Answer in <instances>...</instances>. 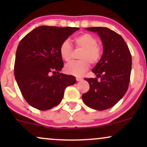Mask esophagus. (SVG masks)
I'll list each match as a JSON object with an SVG mask.
<instances>
[{
    "label": "esophagus",
    "instance_id": "obj_1",
    "mask_svg": "<svg viewBox=\"0 0 147 147\" xmlns=\"http://www.w3.org/2000/svg\"><path fill=\"white\" fill-rule=\"evenodd\" d=\"M76 80H77V82H80V81H82V80H83V79L82 78H81V77H76Z\"/></svg>",
    "mask_w": 147,
    "mask_h": 147
}]
</instances>
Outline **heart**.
<instances>
[{
	"label": "heart",
	"mask_w": 147,
	"mask_h": 147,
	"mask_svg": "<svg viewBox=\"0 0 147 147\" xmlns=\"http://www.w3.org/2000/svg\"><path fill=\"white\" fill-rule=\"evenodd\" d=\"M74 41L76 47L82 49L79 58L81 60L70 62L65 65V71L70 75L82 76L90 67V63L95 64L99 61L102 55V49L97 45L95 36L88 33H84L75 36ZM59 54L61 59L68 62L72 57V47L68 40H65L59 47Z\"/></svg>",
	"instance_id": "obj_1"
}]
</instances>
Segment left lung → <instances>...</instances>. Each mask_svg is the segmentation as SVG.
I'll return each instance as SVG.
<instances>
[{
  "instance_id": "8db88e82",
  "label": "left lung",
  "mask_w": 147,
  "mask_h": 147,
  "mask_svg": "<svg viewBox=\"0 0 147 147\" xmlns=\"http://www.w3.org/2000/svg\"><path fill=\"white\" fill-rule=\"evenodd\" d=\"M97 32L103 45V55L92 69L97 78H85L90 85L82 95L86 105L97 111L113 107L125 95L129 88L132 65L129 49L124 38L107 28H86Z\"/></svg>"
}]
</instances>
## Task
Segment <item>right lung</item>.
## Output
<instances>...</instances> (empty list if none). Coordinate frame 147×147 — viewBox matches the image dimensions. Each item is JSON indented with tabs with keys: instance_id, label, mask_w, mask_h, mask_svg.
I'll return each mask as SVG.
<instances>
[{
	"instance_id": "obj_1",
	"label": "right lung",
	"mask_w": 147,
	"mask_h": 147,
	"mask_svg": "<svg viewBox=\"0 0 147 147\" xmlns=\"http://www.w3.org/2000/svg\"><path fill=\"white\" fill-rule=\"evenodd\" d=\"M78 28L39 26L23 38L18 45L14 77L26 102L46 111L61 102L65 89L76 83L72 75L60 73L63 61L61 43Z\"/></svg>"
}]
</instances>
